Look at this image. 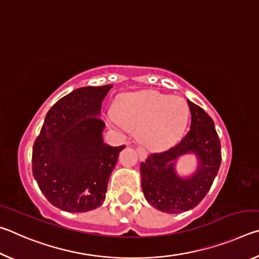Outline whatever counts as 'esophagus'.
I'll list each match as a JSON object with an SVG mask.
<instances>
[{
    "label": "esophagus",
    "mask_w": 259,
    "mask_h": 259,
    "mask_svg": "<svg viewBox=\"0 0 259 259\" xmlns=\"http://www.w3.org/2000/svg\"><path fill=\"white\" fill-rule=\"evenodd\" d=\"M137 153L139 156V160H144L146 157V151L143 147H137Z\"/></svg>",
    "instance_id": "1"
}]
</instances>
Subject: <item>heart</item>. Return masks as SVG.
I'll list each match as a JSON object with an SVG mask.
<instances>
[{
  "mask_svg": "<svg viewBox=\"0 0 259 259\" xmlns=\"http://www.w3.org/2000/svg\"><path fill=\"white\" fill-rule=\"evenodd\" d=\"M188 117L185 99L148 90L120 97L111 120L121 128L138 130L139 139L151 150L164 151L181 140Z\"/></svg>",
  "mask_w": 259,
  "mask_h": 259,
  "instance_id": "1",
  "label": "heart"
}]
</instances>
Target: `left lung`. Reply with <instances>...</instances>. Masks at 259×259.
I'll return each instance as SVG.
<instances>
[{"mask_svg":"<svg viewBox=\"0 0 259 259\" xmlns=\"http://www.w3.org/2000/svg\"><path fill=\"white\" fill-rule=\"evenodd\" d=\"M192 121L187 135L169 151L152 154L140 163L142 188L147 202L166 213H181L195 208L211 187L221 166V142L211 117L187 100ZM185 155L197 160L194 172H178V161Z\"/></svg>","mask_w":259,"mask_h":259,"instance_id":"obj_1","label":"left lung"}]
</instances>
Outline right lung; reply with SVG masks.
<instances>
[{
	"label": "right lung",
	"instance_id": "obj_1",
	"mask_svg": "<svg viewBox=\"0 0 259 259\" xmlns=\"http://www.w3.org/2000/svg\"><path fill=\"white\" fill-rule=\"evenodd\" d=\"M113 85L83 87L47 113L33 146V176L49 202L67 212L97 209L119 153L104 142L102 103Z\"/></svg>",
	"mask_w": 259,
	"mask_h": 259
}]
</instances>
